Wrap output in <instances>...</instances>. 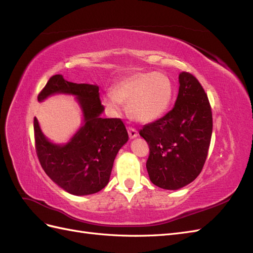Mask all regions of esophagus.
Segmentation results:
<instances>
[{"mask_svg":"<svg viewBox=\"0 0 253 253\" xmlns=\"http://www.w3.org/2000/svg\"><path fill=\"white\" fill-rule=\"evenodd\" d=\"M127 133H128V136H129V139H134V138H136L137 136H138V133H137L136 129L133 128V127H128Z\"/></svg>","mask_w":253,"mask_h":253,"instance_id":"obj_1","label":"esophagus"}]
</instances>
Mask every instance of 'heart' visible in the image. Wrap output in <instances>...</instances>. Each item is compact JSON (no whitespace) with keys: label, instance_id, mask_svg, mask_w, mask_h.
Wrapping results in <instances>:
<instances>
[{"label":"heart","instance_id":"heart-1","mask_svg":"<svg viewBox=\"0 0 253 253\" xmlns=\"http://www.w3.org/2000/svg\"><path fill=\"white\" fill-rule=\"evenodd\" d=\"M173 97L172 82L162 73H136L116 82L113 91H105L102 103L110 112L119 113L126 104L128 116L140 124L162 117Z\"/></svg>","mask_w":253,"mask_h":253}]
</instances>
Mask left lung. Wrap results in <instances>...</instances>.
<instances>
[{"label":"left lung","mask_w":253,"mask_h":253,"mask_svg":"<svg viewBox=\"0 0 253 253\" xmlns=\"http://www.w3.org/2000/svg\"><path fill=\"white\" fill-rule=\"evenodd\" d=\"M178 81L174 108L139 132L150 147V180L166 190H178L200 175L212 135L211 106L201 83L185 72Z\"/></svg>","instance_id":"obj_1"}]
</instances>
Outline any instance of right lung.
I'll use <instances>...</instances> for the list:
<instances>
[{
    "instance_id": "obj_1",
    "label": "right lung",
    "mask_w": 253,
    "mask_h": 253,
    "mask_svg": "<svg viewBox=\"0 0 253 253\" xmlns=\"http://www.w3.org/2000/svg\"><path fill=\"white\" fill-rule=\"evenodd\" d=\"M57 94L76 97L82 124L66 143L51 142L35 117L36 150L48 177L66 192L83 196L99 192L110 181L115 157L128 140L126 128L118 118H101L104 108L97 84L66 81L55 75L38 96V101Z\"/></svg>"
}]
</instances>
